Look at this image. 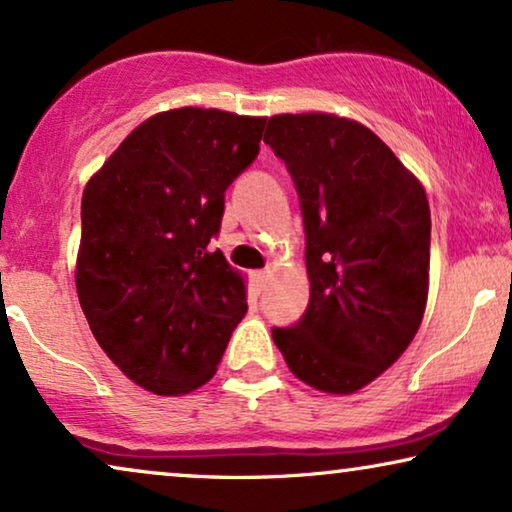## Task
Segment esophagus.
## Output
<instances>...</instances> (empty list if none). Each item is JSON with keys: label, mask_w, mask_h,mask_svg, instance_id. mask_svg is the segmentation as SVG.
Here are the masks:
<instances>
[{"label": "esophagus", "mask_w": 512, "mask_h": 512, "mask_svg": "<svg viewBox=\"0 0 512 512\" xmlns=\"http://www.w3.org/2000/svg\"><path fill=\"white\" fill-rule=\"evenodd\" d=\"M251 279H254V289H256L258 293H263L265 286L270 284V272L258 270V272H254V275H251Z\"/></svg>", "instance_id": "obj_1"}]
</instances>
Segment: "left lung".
<instances>
[{
	"instance_id": "obj_1",
	"label": "left lung",
	"mask_w": 512,
	"mask_h": 512,
	"mask_svg": "<svg viewBox=\"0 0 512 512\" xmlns=\"http://www.w3.org/2000/svg\"><path fill=\"white\" fill-rule=\"evenodd\" d=\"M265 144L300 195L310 305L272 328L286 366L324 394H354L394 366L429 298L431 209L373 130L324 111L277 114Z\"/></svg>"
}]
</instances>
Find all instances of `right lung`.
<instances>
[{
	"label": "right lung",
	"mask_w": 512,
	"mask_h": 512,
	"mask_svg": "<svg viewBox=\"0 0 512 512\" xmlns=\"http://www.w3.org/2000/svg\"><path fill=\"white\" fill-rule=\"evenodd\" d=\"M263 125L221 109L160 111L83 188L81 310L104 354L151 394L184 396L212 380L247 314V282L209 242Z\"/></svg>",
	"instance_id": "right-lung-1"
}]
</instances>
